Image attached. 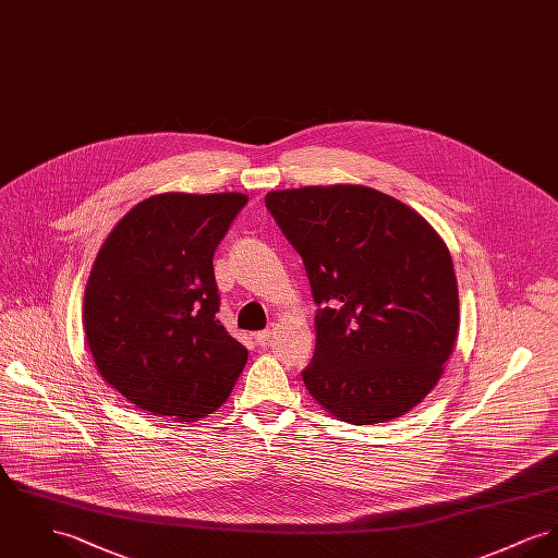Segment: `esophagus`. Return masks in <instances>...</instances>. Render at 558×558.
I'll return each instance as SVG.
<instances>
[{
  "mask_svg": "<svg viewBox=\"0 0 558 558\" xmlns=\"http://www.w3.org/2000/svg\"><path fill=\"white\" fill-rule=\"evenodd\" d=\"M270 336H272V330H262V332H256L254 338H256L258 344H266L270 340Z\"/></svg>",
  "mask_w": 558,
  "mask_h": 558,
  "instance_id": "34e87169",
  "label": "esophagus"
}]
</instances>
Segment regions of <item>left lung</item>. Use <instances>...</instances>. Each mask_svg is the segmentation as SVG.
Wrapping results in <instances>:
<instances>
[{"label":"left lung","mask_w":558,"mask_h":558,"mask_svg":"<svg viewBox=\"0 0 558 558\" xmlns=\"http://www.w3.org/2000/svg\"><path fill=\"white\" fill-rule=\"evenodd\" d=\"M317 304L308 393L353 425L398 418L440 380L459 290L440 234L409 205L351 184L268 192Z\"/></svg>","instance_id":"left-lung-1"}]
</instances>
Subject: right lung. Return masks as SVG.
<instances>
[{"mask_svg": "<svg viewBox=\"0 0 558 558\" xmlns=\"http://www.w3.org/2000/svg\"><path fill=\"white\" fill-rule=\"evenodd\" d=\"M241 192H165L135 205L101 245L84 292L97 371L137 409L194 421L220 409L247 349L216 313L214 254Z\"/></svg>", "mask_w": 558, "mask_h": 558, "instance_id": "add662e5", "label": "right lung"}]
</instances>
